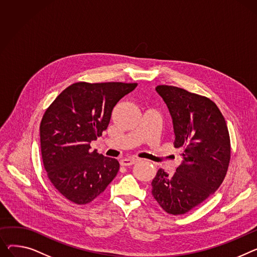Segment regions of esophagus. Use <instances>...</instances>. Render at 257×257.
Returning <instances> with one entry per match:
<instances>
[{"instance_id": "esophagus-1", "label": "esophagus", "mask_w": 257, "mask_h": 257, "mask_svg": "<svg viewBox=\"0 0 257 257\" xmlns=\"http://www.w3.org/2000/svg\"><path fill=\"white\" fill-rule=\"evenodd\" d=\"M138 162H139V159H136V158H130V159H124V160H122V161H121V164H122L123 166H130V165H133V164L138 163Z\"/></svg>"}]
</instances>
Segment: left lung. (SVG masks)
Instances as JSON below:
<instances>
[{
    "instance_id": "1",
    "label": "left lung",
    "mask_w": 257,
    "mask_h": 257,
    "mask_svg": "<svg viewBox=\"0 0 257 257\" xmlns=\"http://www.w3.org/2000/svg\"><path fill=\"white\" fill-rule=\"evenodd\" d=\"M173 118L175 148L183 161L173 176L160 168L152 194L168 214L183 215L206 200L223 182L230 160L224 116L204 96L173 85H157Z\"/></svg>"
}]
</instances>
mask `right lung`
Wrapping results in <instances>:
<instances>
[{
  "mask_svg": "<svg viewBox=\"0 0 257 257\" xmlns=\"http://www.w3.org/2000/svg\"><path fill=\"white\" fill-rule=\"evenodd\" d=\"M136 87L138 83L75 82L44 112L42 161L48 180L66 199L87 204L115 178L118 161L91 151L90 143L106 130L115 104Z\"/></svg>",
  "mask_w": 257,
  "mask_h": 257,
  "instance_id": "add662e5",
  "label": "right lung"
}]
</instances>
